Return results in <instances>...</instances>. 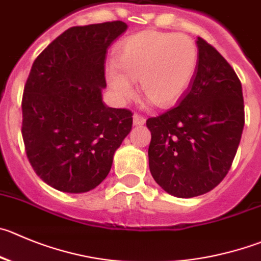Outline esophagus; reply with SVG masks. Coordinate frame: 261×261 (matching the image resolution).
I'll return each instance as SVG.
<instances>
[{
    "instance_id": "1",
    "label": "esophagus",
    "mask_w": 261,
    "mask_h": 261,
    "mask_svg": "<svg viewBox=\"0 0 261 261\" xmlns=\"http://www.w3.org/2000/svg\"><path fill=\"white\" fill-rule=\"evenodd\" d=\"M133 123H135L136 125H143V124L146 123V118L140 115V114L135 113V115H133Z\"/></svg>"
}]
</instances>
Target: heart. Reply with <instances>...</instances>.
<instances>
[{"label": "heart", "instance_id": "b5f03b06", "mask_svg": "<svg viewBox=\"0 0 261 261\" xmlns=\"http://www.w3.org/2000/svg\"><path fill=\"white\" fill-rule=\"evenodd\" d=\"M197 66L198 49L192 38L147 29L120 42L106 79L120 100L135 95L132 81L138 79L143 97L158 108H169L188 91Z\"/></svg>", "mask_w": 261, "mask_h": 261}]
</instances>
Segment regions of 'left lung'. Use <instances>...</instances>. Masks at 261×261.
<instances>
[{
	"label": "left lung",
	"mask_w": 261,
	"mask_h": 261,
	"mask_svg": "<svg viewBox=\"0 0 261 261\" xmlns=\"http://www.w3.org/2000/svg\"><path fill=\"white\" fill-rule=\"evenodd\" d=\"M198 66L175 108L148 118V165L159 186L175 197L217 187L232 166L245 125L242 86L228 61L197 38Z\"/></svg>",
	"instance_id": "1"
}]
</instances>
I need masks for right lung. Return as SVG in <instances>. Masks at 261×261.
I'll use <instances>...</instances> for the list:
<instances>
[{
  "label": "right lung",
  "instance_id": "right-lung-1",
  "mask_svg": "<svg viewBox=\"0 0 261 261\" xmlns=\"http://www.w3.org/2000/svg\"><path fill=\"white\" fill-rule=\"evenodd\" d=\"M126 24L120 20L71 27L34 60L24 87L21 135L39 178L63 192L95 188L129 135L133 114L108 108L106 49Z\"/></svg>",
  "mask_w": 261,
  "mask_h": 261
}]
</instances>
